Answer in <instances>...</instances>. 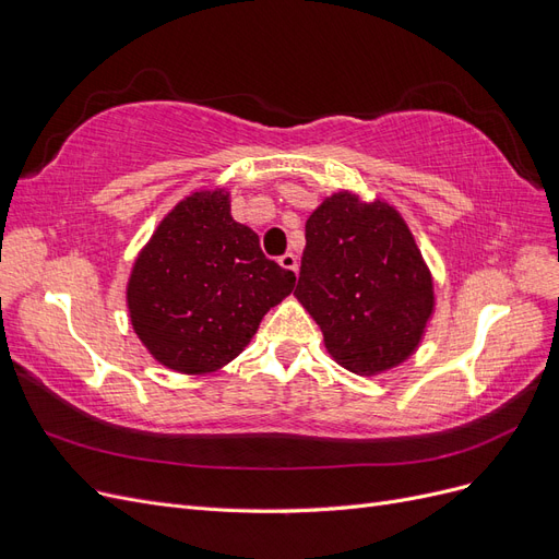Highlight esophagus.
<instances>
[{
  "instance_id": "34e87169",
  "label": "esophagus",
  "mask_w": 559,
  "mask_h": 559,
  "mask_svg": "<svg viewBox=\"0 0 559 559\" xmlns=\"http://www.w3.org/2000/svg\"><path fill=\"white\" fill-rule=\"evenodd\" d=\"M280 265L284 270H294V273H296V270H298V259L294 257L292 251H286V253H282V257H280Z\"/></svg>"
}]
</instances>
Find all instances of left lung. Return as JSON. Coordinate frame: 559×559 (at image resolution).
<instances>
[{
  "label": "left lung",
  "instance_id": "8db88e82",
  "mask_svg": "<svg viewBox=\"0 0 559 559\" xmlns=\"http://www.w3.org/2000/svg\"><path fill=\"white\" fill-rule=\"evenodd\" d=\"M294 294L331 357L359 376L408 359L433 312L429 267L401 214L345 191L310 214Z\"/></svg>",
  "mask_w": 559,
  "mask_h": 559
}]
</instances>
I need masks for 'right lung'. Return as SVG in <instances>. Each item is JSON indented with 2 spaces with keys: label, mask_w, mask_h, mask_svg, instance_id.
I'll return each instance as SVG.
<instances>
[{
  "label": "right lung",
  "mask_w": 559,
  "mask_h": 559,
  "mask_svg": "<svg viewBox=\"0 0 559 559\" xmlns=\"http://www.w3.org/2000/svg\"><path fill=\"white\" fill-rule=\"evenodd\" d=\"M296 275L265 259L259 235L230 216L224 191L181 200L134 261L128 310L154 357L189 376L212 373L247 347Z\"/></svg>",
  "instance_id": "1"
}]
</instances>
